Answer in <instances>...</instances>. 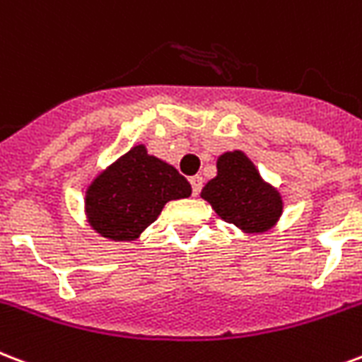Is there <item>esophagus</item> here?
<instances>
[{
    "instance_id": "34e87169",
    "label": "esophagus",
    "mask_w": 362,
    "mask_h": 362,
    "mask_svg": "<svg viewBox=\"0 0 362 362\" xmlns=\"http://www.w3.org/2000/svg\"><path fill=\"white\" fill-rule=\"evenodd\" d=\"M189 184H192L193 195H199L201 187H203V178H201V176H192V178H189Z\"/></svg>"
}]
</instances>
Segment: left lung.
<instances>
[{"instance_id": "obj_1", "label": "left lung", "mask_w": 362, "mask_h": 362, "mask_svg": "<svg viewBox=\"0 0 362 362\" xmlns=\"http://www.w3.org/2000/svg\"><path fill=\"white\" fill-rule=\"evenodd\" d=\"M218 175L201 192L226 222L250 233L269 230L283 212L279 192L262 180L241 151H228L216 163Z\"/></svg>"}]
</instances>
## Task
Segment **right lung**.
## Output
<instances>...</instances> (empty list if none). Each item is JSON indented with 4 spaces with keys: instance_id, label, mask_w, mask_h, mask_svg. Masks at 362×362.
I'll list each match as a JSON object with an SVG mask.
<instances>
[{
    "instance_id": "1",
    "label": "right lung",
    "mask_w": 362,
    "mask_h": 362,
    "mask_svg": "<svg viewBox=\"0 0 362 362\" xmlns=\"http://www.w3.org/2000/svg\"><path fill=\"white\" fill-rule=\"evenodd\" d=\"M192 195L184 176L161 159L134 146L95 178L87 189L85 211L102 237L132 241L156 222L165 203Z\"/></svg>"
}]
</instances>
